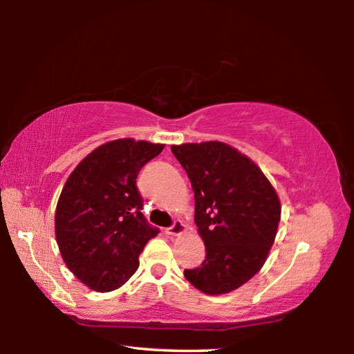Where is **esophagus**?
I'll return each instance as SVG.
<instances>
[{"label":"esophagus","mask_w":354,"mask_h":354,"mask_svg":"<svg viewBox=\"0 0 354 354\" xmlns=\"http://www.w3.org/2000/svg\"><path fill=\"white\" fill-rule=\"evenodd\" d=\"M165 232H167V234H169V236H181L183 232H185V225L183 223L181 220H176L175 223H173L171 226L167 227Z\"/></svg>","instance_id":"34e87169"}]
</instances>
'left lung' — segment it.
<instances>
[{
    "instance_id": "obj_1",
    "label": "left lung",
    "mask_w": 354,
    "mask_h": 354,
    "mask_svg": "<svg viewBox=\"0 0 354 354\" xmlns=\"http://www.w3.org/2000/svg\"><path fill=\"white\" fill-rule=\"evenodd\" d=\"M171 151L192 183L206 247V259L184 277L207 295L236 290L261 270L277 237V190L253 160L223 142L183 143Z\"/></svg>"
}]
</instances>
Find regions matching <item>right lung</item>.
<instances>
[{"label":"right lung","instance_id":"add662e5","mask_svg":"<svg viewBox=\"0 0 354 354\" xmlns=\"http://www.w3.org/2000/svg\"><path fill=\"white\" fill-rule=\"evenodd\" d=\"M164 149L160 143L118 139L86 156L71 171L56 207V241L71 273L97 292L122 287L159 230L140 212L136 179Z\"/></svg>","mask_w":354,"mask_h":354}]
</instances>
